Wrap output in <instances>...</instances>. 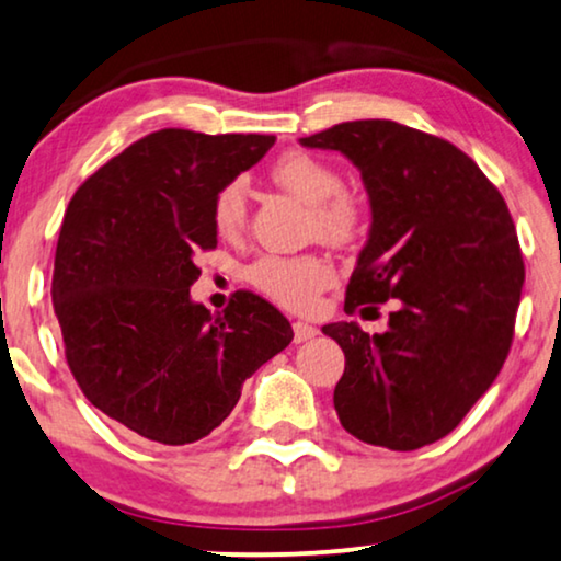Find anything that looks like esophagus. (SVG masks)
I'll use <instances>...</instances> for the list:
<instances>
[{
	"instance_id": "1",
	"label": "esophagus",
	"mask_w": 561,
	"mask_h": 561,
	"mask_svg": "<svg viewBox=\"0 0 561 561\" xmlns=\"http://www.w3.org/2000/svg\"><path fill=\"white\" fill-rule=\"evenodd\" d=\"M291 328H295V342H297V345H299V342H309L312 337H317V328H314V324H309V322L297 320L295 324H291Z\"/></svg>"
}]
</instances>
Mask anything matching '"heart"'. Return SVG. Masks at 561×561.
<instances>
[{
  "label": "heart",
  "instance_id": "obj_1",
  "mask_svg": "<svg viewBox=\"0 0 561 561\" xmlns=\"http://www.w3.org/2000/svg\"><path fill=\"white\" fill-rule=\"evenodd\" d=\"M270 179L309 206V231L332 244H345L363 227L365 208L355 194L342 188L340 171L309 153H284L272 163ZM249 194L244 181H229L214 198L211 219L221 239H237L247 227ZM332 266L317 256H262L249 266L254 289L287 309H309L332 282Z\"/></svg>",
  "mask_w": 561,
  "mask_h": 561
}]
</instances>
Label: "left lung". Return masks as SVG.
<instances>
[{
  "label": "left lung",
  "mask_w": 561,
  "mask_h": 561,
  "mask_svg": "<svg viewBox=\"0 0 561 561\" xmlns=\"http://www.w3.org/2000/svg\"><path fill=\"white\" fill-rule=\"evenodd\" d=\"M299 144L340 150L370 198L345 312L396 302L380 334L357 322L322 328L345 353L334 388L342 428L390 450L436 443L512 347L524 259L506 201L463 150L392 121L340 123Z\"/></svg>",
  "instance_id": "obj_1"
}]
</instances>
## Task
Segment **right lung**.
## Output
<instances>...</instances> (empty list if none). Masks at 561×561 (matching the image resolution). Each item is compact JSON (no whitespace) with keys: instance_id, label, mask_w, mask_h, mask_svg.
Listing matches in <instances>:
<instances>
[{"instance_id":"1","label":"right lung","mask_w":561,"mask_h":561,"mask_svg":"<svg viewBox=\"0 0 561 561\" xmlns=\"http://www.w3.org/2000/svg\"><path fill=\"white\" fill-rule=\"evenodd\" d=\"M274 140L156 130L67 206L53 274L67 365L90 403L140 438L186 446L208 436L244 380L295 337L252 291H237L224 314L191 299L194 259L216 249V194Z\"/></svg>"}]
</instances>
